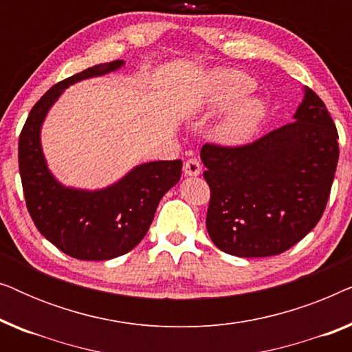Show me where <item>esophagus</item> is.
<instances>
[{
	"label": "esophagus",
	"mask_w": 352,
	"mask_h": 352,
	"mask_svg": "<svg viewBox=\"0 0 352 352\" xmlns=\"http://www.w3.org/2000/svg\"><path fill=\"white\" fill-rule=\"evenodd\" d=\"M182 170H184L186 176H199L201 173V165L197 158H189V160L184 162Z\"/></svg>",
	"instance_id": "esophagus-1"
}]
</instances>
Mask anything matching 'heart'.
Masks as SVG:
<instances>
[{
    "mask_svg": "<svg viewBox=\"0 0 352 352\" xmlns=\"http://www.w3.org/2000/svg\"><path fill=\"white\" fill-rule=\"evenodd\" d=\"M253 88L252 80L242 74H224L219 76V86L216 91V104H229L250 93ZM264 117L263 104L256 99L240 100L229 110L216 128L219 141L239 144L247 141L261 123Z\"/></svg>",
    "mask_w": 352,
    "mask_h": 352,
    "instance_id": "obj_1",
    "label": "heart"
}]
</instances>
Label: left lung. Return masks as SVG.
<instances>
[{
	"instance_id": "1",
	"label": "left lung",
	"mask_w": 352,
	"mask_h": 352,
	"mask_svg": "<svg viewBox=\"0 0 352 352\" xmlns=\"http://www.w3.org/2000/svg\"><path fill=\"white\" fill-rule=\"evenodd\" d=\"M206 229L224 253L280 254L324 214L338 165V131L324 100L306 88L295 122L239 146L206 142Z\"/></svg>"
}]
</instances>
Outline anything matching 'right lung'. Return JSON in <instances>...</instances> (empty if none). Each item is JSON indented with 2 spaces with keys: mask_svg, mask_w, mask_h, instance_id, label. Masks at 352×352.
Returning <instances> with one entry per match:
<instances>
[{
  "mask_svg": "<svg viewBox=\"0 0 352 352\" xmlns=\"http://www.w3.org/2000/svg\"><path fill=\"white\" fill-rule=\"evenodd\" d=\"M122 64H99L59 81L33 105L19 136V171L33 223L60 252L83 261H105L131 252L151 228L162 197L181 177V160L152 162L136 166L109 189L85 192L65 189L47 171L40 146L47 110L69 85Z\"/></svg>",
  "mask_w": 352,
  "mask_h": 352,
  "instance_id": "1",
  "label": "right lung"
}]
</instances>
